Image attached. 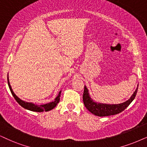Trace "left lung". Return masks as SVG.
Listing matches in <instances>:
<instances>
[{"mask_svg":"<svg viewBox=\"0 0 147 147\" xmlns=\"http://www.w3.org/2000/svg\"><path fill=\"white\" fill-rule=\"evenodd\" d=\"M137 91H138V87L135 90V92L133 93V94L129 98V99H128L127 101L124 102L123 103L109 105V104L100 103L94 101L91 98L88 89L85 85L84 92H83V103H84L85 107H86L87 110L92 113V114L96 115V116L105 117L114 115L122 112L130 105L131 102L134 100L136 95L137 94Z\"/></svg>","mask_w":147,"mask_h":147,"instance_id":"obj_1","label":"left lung"}]
</instances>
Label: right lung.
<instances>
[{"instance_id": "right-lung-1", "label": "right lung", "mask_w": 147, "mask_h": 147, "mask_svg": "<svg viewBox=\"0 0 147 147\" xmlns=\"http://www.w3.org/2000/svg\"><path fill=\"white\" fill-rule=\"evenodd\" d=\"M7 81H8V85L9 87V90H10L13 96L17 102H18V104L22 107L24 109H27V110L31 111H34V112H43V111H49L52 110L53 109L56 107L57 104L59 103L60 100V96H61V92L62 91H60L59 94H57L56 98H55L53 101L49 103L45 104V105H38L36 103H33V102H26L24 100H22L20 99V98H18V96L16 95V94L13 91L11 86L10 83H9V75H7Z\"/></svg>"}]
</instances>
